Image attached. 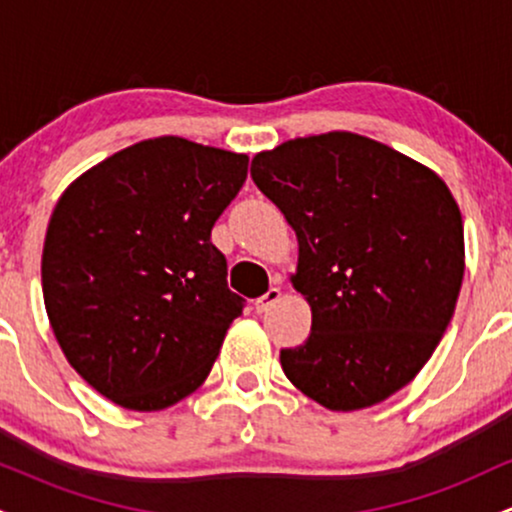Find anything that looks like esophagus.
Listing matches in <instances>:
<instances>
[{
	"label": "esophagus",
	"instance_id": "1",
	"mask_svg": "<svg viewBox=\"0 0 512 512\" xmlns=\"http://www.w3.org/2000/svg\"><path fill=\"white\" fill-rule=\"evenodd\" d=\"M279 298H281V289H276V286H272V289L264 293V296L257 298L255 310H257V313H267V310H272L274 303H279Z\"/></svg>",
	"mask_w": 512,
	"mask_h": 512
}]
</instances>
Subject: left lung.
Here are the masks:
<instances>
[{"label": "left lung", "mask_w": 512, "mask_h": 512, "mask_svg": "<svg viewBox=\"0 0 512 512\" xmlns=\"http://www.w3.org/2000/svg\"><path fill=\"white\" fill-rule=\"evenodd\" d=\"M252 180L296 231L291 284L310 305L281 368L330 411L373 407L416 378L448 330L464 228L443 178L354 132L298 137L252 158Z\"/></svg>", "instance_id": "1"}]
</instances>
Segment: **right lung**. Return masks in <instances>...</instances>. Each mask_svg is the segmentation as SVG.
Segmentation results:
<instances>
[{
	"instance_id": "obj_1",
	"label": "right lung",
	"mask_w": 512,
	"mask_h": 512,
	"mask_svg": "<svg viewBox=\"0 0 512 512\" xmlns=\"http://www.w3.org/2000/svg\"><path fill=\"white\" fill-rule=\"evenodd\" d=\"M248 161L144 139L57 199L40 262L45 310L69 366L117 407L161 411L192 395L243 313L211 228Z\"/></svg>"
}]
</instances>
